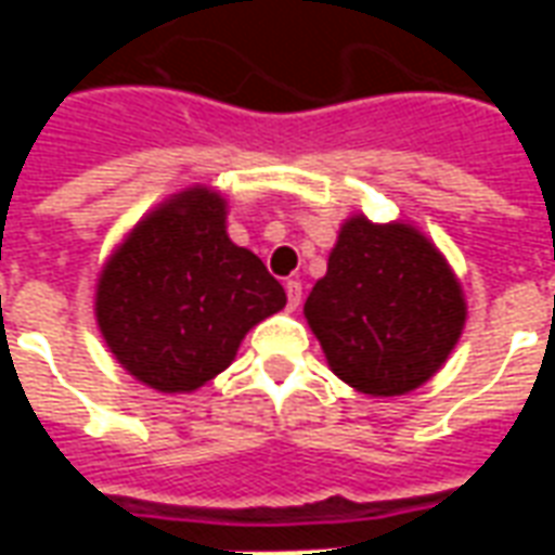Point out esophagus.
I'll use <instances>...</instances> for the list:
<instances>
[{
    "instance_id": "34e87169",
    "label": "esophagus",
    "mask_w": 555,
    "mask_h": 555,
    "mask_svg": "<svg viewBox=\"0 0 555 555\" xmlns=\"http://www.w3.org/2000/svg\"><path fill=\"white\" fill-rule=\"evenodd\" d=\"M285 291H288V309L291 312H297L302 302V285L297 282V279H291L288 285H285Z\"/></svg>"
}]
</instances>
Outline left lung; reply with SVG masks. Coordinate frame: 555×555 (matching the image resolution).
<instances>
[{"instance_id": "left-lung-1", "label": "left lung", "mask_w": 555, "mask_h": 555, "mask_svg": "<svg viewBox=\"0 0 555 555\" xmlns=\"http://www.w3.org/2000/svg\"><path fill=\"white\" fill-rule=\"evenodd\" d=\"M330 369L357 392L408 396L449 360L466 321L461 282L408 222L350 217L302 306Z\"/></svg>"}]
</instances>
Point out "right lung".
<instances>
[{"label":"right lung","instance_id":"add662e5","mask_svg":"<svg viewBox=\"0 0 555 555\" xmlns=\"http://www.w3.org/2000/svg\"><path fill=\"white\" fill-rule=\"evenodd\" d=\"M264 261L231 243L225 198L190 186L154 207L109 255L94 314L121 369L157 392H193L285 306Z\"/></svg>","mask_w":555,"mask_h":555}]
</instances>
